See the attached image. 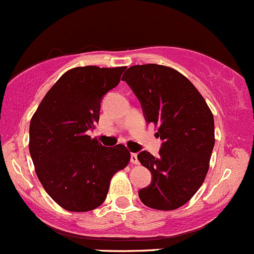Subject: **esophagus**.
Returning a JSON list of instances; mask_svg holds the SVG:
<instances>
[{"label": "esophagus", "instance_id": "34e87169", "mask_svg": "<svg viewBox=\"0 0 254 254\" xmlns=\"http://www.w3.org/2000/svg\"><path fill=\"white\" fill-rule=\"evenodd\" d=\"M130 162H131L132 165H137V163H139V160H137V153H131Z\"/></svg>", "mask_w": 254, "mask_h": 254}]
</instances>
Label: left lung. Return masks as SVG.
<instances>
[{"instance_id": "left-lung-1", "label": "left lung", "mask_w": 254, "mask_h": 254, "mask_svg": "<svg viewBox=\"0 0 254 254\" xmlns=\"http://www.w3.org/2000/svg\"><path fill=\"white\" fill-rule=\"evenodd\" d=\"M141 104L146 123L157 127L160 157L142 151L137 160L152 176L140 200L156 210H175L198 191L215 143L214 117L194 84L167 66L135 65L123 75Z\"/></svg>"}]
</instances>
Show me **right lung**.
<instances>
[{"instance_id": "add662e5", "label": "right lung", "mask_w": 254, "mask_h": 254, "mask_svg": "<svg viewBox=\"0 0 254 254\" xmlns=\"http://www.w3.org/2000/svg\"><path fill=\"white\" fill-rule=\"evenodd\" d=\"M125 68H71L49 89L30 120L29 152L38 178L68 211L103 204L112 177L130 161L124 145L106 147L87 135L98 123L104 94L118 86Z\"/></svg>"}]
</instances>
